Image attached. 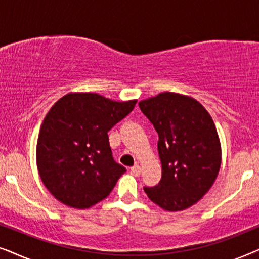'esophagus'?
<instances>
[{
  "label": "esophagus",
  "mask_w": 259,
  "mask_h": 259,
  "mask_svg": "<svg viewBox=\"0 0 259 259\" xmlns=\"http://www.w3.org/2000/svg\"><path fill=\"white\" fill-rule=\"evenodd\" d=\"M131 172L133 173L134 176H140V173H141V167L138 164H136L133 166V167H131Z\"/></svg>",
  "instance_id": "obj_1"
}]
</instances>
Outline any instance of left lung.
Segmentation results:
<instances>
[{
    "instance_id": "1",
    "label": "left lung",
    "mask_w": 259,
    "mask_h": 259,
    "mask_svg": "<svg viewBox=\"0 0 259 259\" xmlns=\"http://www.w3.org/2000/svg\"><path fill=\"white\" fill-rule=\"evenodd\" d=\"M158 132L161 180L144 187L166 211H183L198 203L217 178L222 147L211 115L196 99L172 92L139 102Z\"/></svg>"
}]
</instances>
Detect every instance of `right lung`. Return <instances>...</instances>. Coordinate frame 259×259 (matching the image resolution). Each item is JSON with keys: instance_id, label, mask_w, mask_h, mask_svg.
I'll list each match as a JSON object with an SVG mask.
<instances>
[{"instance_id": "right-lung-1", "label": "right lung", "mask_w": 259, "mask_h": 259, "mask_svg": "<svg viewBox=\"0 0 259 259\" xmlns=\"http://www.w3.org/2000/svg\"><path fill=\"white\" fill-rule=\"evenodd\" d=\"M136 104L98 93H68L53 105L38 133L36 164L56 199L90 208L111 193L126 168L113 159L107 132Z\"/></svg>"}]
</instances>
